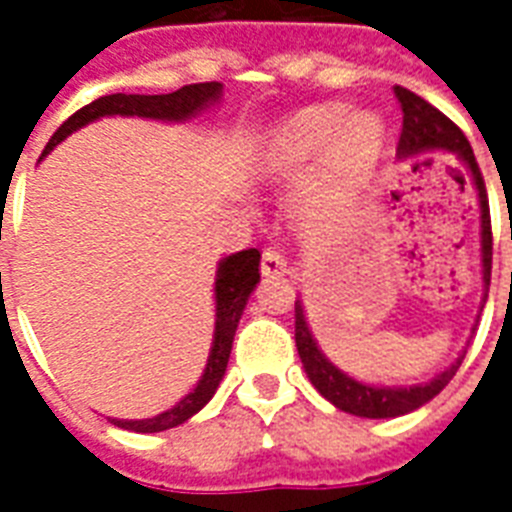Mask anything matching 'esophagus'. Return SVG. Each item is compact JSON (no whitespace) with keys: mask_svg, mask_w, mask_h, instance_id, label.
I'll return each mask as SVG.
<instances>
[{"mask_svg":"<svg viewBox=\"0 0 512 512\" xmlns=\"http://www.w3.org/2000/svg\"><path fill=\"white\" fill-rule=\"evenodd\" d=\"M260 268H263L265 276H281V273H289L287 257H284V252L276 247L265 249L263 260H260Z\"/></svg>","mask_w":512,"mask_h":512,"instance_id":"esophagus-1","label":"esophagus"}]
</instances>
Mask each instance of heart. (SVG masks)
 <instances>
[{"mask_svg": "<svg viewBox=\"0 0 512 512\" xmlns=\"http://www.w3.org/2000/svg\"><path fill=\"white\" fill-rule=\"evenodd\" d=\"M388 130L377 111H356L340 103L311 106L281 124L268 148L273 170L295 172L321 156L305 180L300 199L313 212L348 207L364 191L385 151Z\"/></svg>", "mask_w": 512, "mask_h": 512, "instance_id": "obj_1", "label": "heart"}]
</instances>
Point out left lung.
<instances>
[{
  "instance_id": "1",
  "label": "left lung",
  "mask_w": 512,
  "mask_h": 512,
  "mask_svg": "<svg viewBox=\"0 0 512 512\" xmlns=\"http://www.w3.org/2000/svg\"><path fill=\"white\" fill-rule=\"evenodd\" d=\"M396 98L404 111V127H401V140H398V156L409 159L422 151H433V148H444L449 154H457L462 164L468 167L473 185L478 191V204H481V263H484V287L489 292V279H492V217H489V199H486V185L481 170H478L476 156L470 148L468 138L452 119H446L438 108H433L428 100L420 95L396 87ZM295 342L300 361L305 366L308 380L313 388L319 390L321 396L332 401L337 409L356 417H369V420H385V417H401L422 404H428L430 398L438 396L441 390L449 385L454 372L460 369L462 356L454 361L449 369L436 374L433 380L425 385H412V388H390V385H366L337 369L324 353H321L319 342L313 340L308 321H305L303 303H295Z\"/></svg>"
}]
</instances>
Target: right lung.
I'll use <instances>...</instances> for the list:
<instances>
[{
  "mask_svg": "<svg viewBox=\"0 0 512 512\" xmlns=\"http://www.w3.org/2000/svg\"><path fill=\"white\" fill-rule=\"evenodd\" d=\"M220 95H223V84L201 82L185 84L170 95H124V92H116V95L92 100L90 106L79 108L74 116H68L66 122L60 124L58 132L52 135L47 148L42 151V159L58 146L60 140H66L71 132H76L84 124L98 122L100 116H143V119H162V122H188L196 114H201L204 108L215 106ZM257 281H260V252L257 249H241L236 255L223 257L217 263L215 276V337H212L207 366H204V374L196 382V388L185 398H180L172 409L156 414V417H148V420H111V417L108 420L114 422L116 428L135 430V433H159V430L183 425L185 420H191L193 414L201 412L223 380L225 366L231 358L233 335H236L241 313L247 308V300L255 292Z\"/></svg>",
  "mask_w": 512,
  "mask_h": 512,
  "instance_id": "1",
  "label": "right lung"
}]
</instances>
